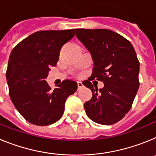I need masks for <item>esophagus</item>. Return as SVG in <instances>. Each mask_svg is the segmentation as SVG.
I'll use <instances>...</instances> for the list:
<instances>
[{
	"label": "esophagus",
	"mask_w": 156,
	"mask_h": 156,
	"mask_svg": "<svg viewBox=\"0 0 156 156\" xmlns=\"http://www.w3.org/2000/svg\"><path fill=\"white\" fill-rule=\"evenodd\" d=\"M77 85H78V90L83 87V83L81 82H77Z\"/></svg>",
	"instance_id": "1"
}]
</instances>
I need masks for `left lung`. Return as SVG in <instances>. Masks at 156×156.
<instances>
[{
    "mask_svg": "<svg viewBox=\"0 0 156 156\" xmlns=\"http://www.w3.org/2000/svg\"><path fill=\"white\" fill-rule=\"evenodd\" d=\"M76 36L90 52L94 61L90 80L84 86L92 98L84 103L87 116L94 122L112 125L125 116L131 108L139 88V63L128 40L106 29H76ZM104 83L99 90L90 81Z\"/></svg>",
    "mask_w": 156,
    "mask_h": 156,
    "instance_id": "obj_1",
    "label": "left lung"
}]
</instances>
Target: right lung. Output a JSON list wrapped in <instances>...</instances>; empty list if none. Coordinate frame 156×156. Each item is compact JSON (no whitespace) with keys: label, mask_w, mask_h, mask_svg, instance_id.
<instances>
[{"label":"right lung","mask_w":156,"mask_h":156,"mask_svg":"<svg viewBox=\"0 0 156 156\" xmlns=\"http://www.w3.org/2000/svg\"><path fill=\"white\" fill-rule=\"evenodd\" d=\"M75 30H41L13 48L6 71L9 95L16 109L30 123L47 126L57 122L77 83L65 80L54 90L45 79L55 66L61 48L75 35Z\"/></svg>","instance_id":"obj_1"}]
</instances>
